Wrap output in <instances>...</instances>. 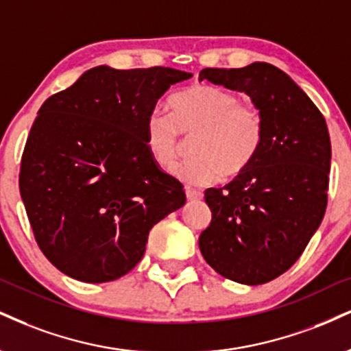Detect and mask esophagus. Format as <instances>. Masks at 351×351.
Listing matches in <instances>:
<instances>
[{
  "label": "esophagus",
  "instance_id": "1",
  "mask_svg": "<svg viewBox=\"0 0 351 351\" xmlns=\"http://www.w3.org/2000/svg\"><path fill=\"white\" fill-rule=\"evenodd\" d=\"M186 199H188V201H197V199H202V193L196 191V189L186 188Z\"/></svg>",
  "mask_w": 351,
  "mask_h": 351
}]
</instances>
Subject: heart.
Segmentation results:
<instances>
[{
    "instance_id": "1",
    "label": "heart",
    "mask_w": 351,
    "mask_h": 351,
    "mask_svg": "<svg viewBox=\"0 0 351 351\" xmlns=\"http://www.w3.org/2000/svg\"><path fill=\"white\" fill-rule=\"evenodd\" d=\"M170 114L154 111L145 122V147L154 162L171 168L191 138L193 157L173 175L193 188L234 178L252 167L263 145L265 124L253 104L214 84H193L168 103Z\"/></svg>"
}]
</instances>
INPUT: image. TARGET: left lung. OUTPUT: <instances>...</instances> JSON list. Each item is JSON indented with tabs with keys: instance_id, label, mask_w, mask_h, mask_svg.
<instances>
[{
	"instance_id": "8db88e82",
	"label": "left lung",
	"mask_w": 351,
	"mask_h": 351,
	"mask_svg": "<svg viewBox=\"0 0 351 351\" xmlns=\"http://www.w3.org/2000/svg\"><path fill=\"white\" fill-rule=\"evenodd\" d=\"M208 80L252 98L265 124L252 167L223 188L204 193L213 221L202 256L240 285H263L293 267L327 208L330 137L322 112L285 71L265 62L204 69Z\"/></svg>"
}]
</instances>
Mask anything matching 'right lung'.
<instances>
[{
  "label": "right lung",
  "instance_id": "right-lung-1",
  "mask_svg": "<svg viewBox=\"0 0 351 351\" xmlns=\"http://www.w3.org/2000/svg\"><path fill=\"white\" fill-rule=\"evenodd\" d=\"M186 71L99 65L42 104L29 132L19 191L39 248L84 282L129 273L149 232L186 194L145 147V122Z\"/></svg>",
  "mask_w": 351,
  "mask_h": 351
}]
</instances>
